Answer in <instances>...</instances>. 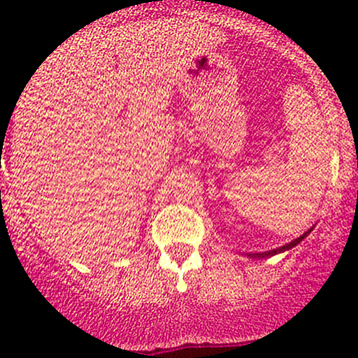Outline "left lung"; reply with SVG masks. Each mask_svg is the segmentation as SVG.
<instances>
[{
  "mask_svg": "<svg viewBox=\"0 0 358 358\" xmlns=\"http://www.w3.org/2000/svg\"><path fill=\"white\" fill-rule=\"evenodd\" d=\"M312 230H313V227H312V229H308V230H306V232L303 234V236H299L298 239L291 241L289 244H284V246H280V248H275V249H270V251H265V252H248V256H249V258H270V256H275V255H279V252L289 251V249H292V248H294V246H298V244L301 243V241L305 239V237L308 236V234L312 232Z\"/></svg>",
  "mask_w": 358,
  "mask_h": 358,
  "instance_id": "left-lung-1",
  "label": "left lung"
}]
</instances>
